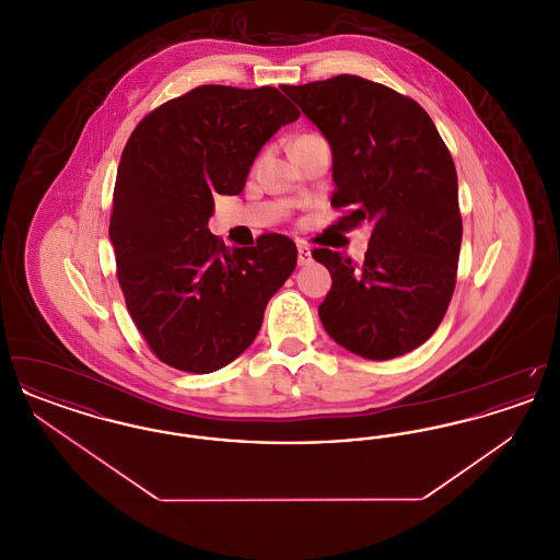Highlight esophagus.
<instances>
[{
    "label": "esophagus",
    "instance_id": "34e87169",
    "mask_svg": "<svg viewBox=\"0 0 560 560\" xmlns=\"http://www.w3.org/2000/svg\"><path fill=\"white\" fill-rule=\"evenodd\" d=\"M311 260H313L311 247L304 245V243H298V265H300V267H306Z\"/></svg>",
    "mask_w": 560,
    "mask_h": 560
}]
</instances>
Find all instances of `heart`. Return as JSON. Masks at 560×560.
<instances>
[{"instance_id":"b5f03b06","label":"heart","mask_w":560,"mask_h":560,"mask_svg":"<svg viewBox=\"0 0 560 560\" xmlns=\"http://www.w3.org/2000/svg\"><path fill=\"white\" fill-rule=\"evenodd\" d=\"M306 136H311V133H306Z\"/></svg>"}]
</instances>
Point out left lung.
<instances>
[{
  "label": "left lung",
  "mask_w": 560,
  "mask_h": 560,
  "mask_svg": "<svg viewBox=\"0 0 560 560\" xmlns=\"http://www.w3.org/2000/svg\"><path fill=\"white\" fill-rule=\"evenodd\" d=\"M331 147V206L372 237L361 265L327 247L325 331L350 352L386 361L424 345L447 313L462 245L452 153L413 98L363 80L281 88Z\"/></svg>",
  "instance_id": "obj_1"
}]
</instances>
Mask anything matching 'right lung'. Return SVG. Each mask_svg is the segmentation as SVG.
Listing matches in <instances>:
<instances>
[{"label": "right lung", "mask_w": 560, "mask_h": 560, "mask_svg": "<svg viewBox=\"0 0 560 560\" xmlns=\"http://www.w3.org/2000/svg\"><path fill=\"white\" fill-rule=\"evenodd\" d=\"M300 117L270 85H199L151 110L117 167L108 237L128 313L165 365L210 373L254 342L295 243L267 233L229 249L213 195H240L268 138Z\"/></svg>", "instance_id": "obj_1"}]
</instances>
